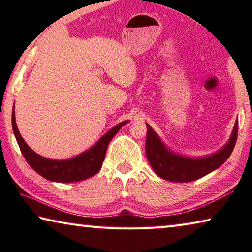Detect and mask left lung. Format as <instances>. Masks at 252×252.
Returning a JSON list of instances; mask_svg holds the SVG:
<instances>
[{
    "instance_id": "8db88e82",
    "label": "left lung",
    "mask_w": 252,
    "mask_h": 252,
    "mask_svg": "<svg viewBox=\"0 0 252 252\" xmlns=\"http://www.w3.org/2000/svg\"><path fill=\"white\" fill-rule=\"evenodd\" d=\"M146 153L152 169L160 178L172 182H190L207 176L222 165L233 151L238 136V121L227 144L211 156L198 158L182 157L164 146L152 127L147 125Z\"/></svg>"
}]
</instances>
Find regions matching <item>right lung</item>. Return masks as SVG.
Returning a JSON list of instances; mask_svg holds the SVG:
<instances>
[{"label":"right lung","mask_w":252,"mask_h":252,"mask_svg":"<svg viewBox=\"0 0 252 252\" xmlns=\"http://www.w3.org/2000/svg\"><path fill=\"white\" fill-rule=\"evenodd\" d=\"M129 121H125L113 126L102 136L94 146L81 155L69 160H51L46 159L34 152L21 136L15 122L14 108L12 111V127H13L16 141L22 152L24 159L30 167L45 179L54 182H76L91 178L101 169L105 158L106 149L111 140L118 131Z\"/></svg>","instance_id":"add662e5"}]
</instances>
